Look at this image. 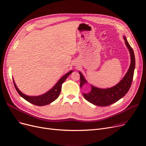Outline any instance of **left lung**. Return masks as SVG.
Returning <instances> with one entry per match:
<instances>
[{"instance_id": "obj_1", "label": "left lung", "mask_w": 146, "mask_h": 146, "mask_svg": "<svg viewBox=\"0 0 146 146\" xmlns=\"http://www.w3.org/2000/svg\"><path fill=\"white\" fill-rule=\"evenodd\" d=\"M125 44L130 54L131 63H130L128 70L122 79L113 87L101 89L90 85L91 90L88 93H83V95L88 102L97 106H106L116 102L122 97L124 96L128 92L131 87L134 72L135 69V61L134 53L133 48L129 45L127 38L124 36ZM80 79V88L84 84L88 83L87 80L84 77L83 74L79 72Z\"/></svg>"}]
</instances>
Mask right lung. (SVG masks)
Here are the masks:
<instances>
[{"label": "right lung", "mask_w": 146, "mask_h": 146, "mask_svg": "<svg viewBox=\"0 0 146 146\" xmlns=\"http://www.w3.org/2000/svg\"><path fill=\"white\" fill-rule=\"evenodd\" d=\"M73 72V70H70V72H67L63 76H62L58 81L56 83V85L54 86L50 90L47 91V92L38 96H28L25 94H23L22 92L19 90L17 88V85L15 84V82L13 79V82L15 89L17 90L19 95L25 99L26 101L33 104L37 106H44L51 104L53 101H54L56 99L58 98L60 95V94L61 90V86L64 82L66 80L68 76L70 75Z\"/></svg>", "instance_id": "add662e5"}]
</instances>
